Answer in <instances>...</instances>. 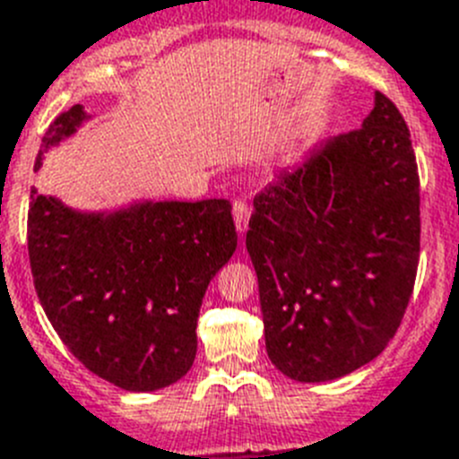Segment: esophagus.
Instances as JSON below:
<instances>
[{
	"label": "esophagus",
	"mask_w": 459,
	"mask_h": 459,
	"mask_svg": "<svg viewBox=\"0 0 459 459\" xmlns=\"http://www.w3.org/2000/svg\"><path fill=\"white\" fill-rule=\"evenodd\" d=\"M249 214H251V205L247 204L245 199H238L233 204V220L235 226H238L239 233H245L247 224H249Z\"/></svg>",
	"instance_id": "1"
}]
</instances>
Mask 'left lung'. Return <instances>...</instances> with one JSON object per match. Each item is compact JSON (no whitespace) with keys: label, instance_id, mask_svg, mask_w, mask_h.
Listing matches in <instances>:
<instances>
[{"label":"left lung","instance_id":"1","mask_svg":"<svg viewBox=\"0 0 459 459\" xmlns=\"http://www.w3.org/2000/svg\"><path fill=\"white\" fill-rule=\"evenodd\" d=\"M247 251L267 354L283 375L327 382L389 345L420 251L419 167L389 98L377 91L361 127L255 194Z\"/></svg>","mask_w":459,"mask_h":459}]
</instances>
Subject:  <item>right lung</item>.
<instances>
[{"label":"right lung","instance_id":"obj_1","mask_svg":"<svg viewBox=\"0 0 459 459\" xmlns=\"http://www.w3.org/2000/svg\"><path fill=\"white\" fill-rule=\"evenodd\" d=\"M84 117L75 105L49 123L34 169ZM27 247L40 307L73 357L121 389L155 391L192 368L205 288L238 233L226 199L160 201L105 217L31 189Z\"/></svg>","mask_w":459,"mask_h":459}]
</instances>
